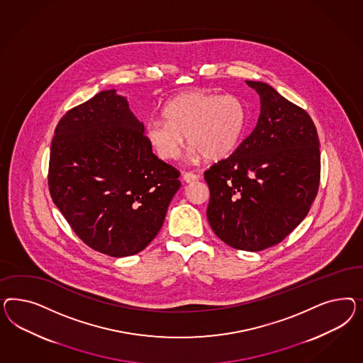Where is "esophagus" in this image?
Returning <instances> with one entry per match:
<instances>
[{
  "instance_id": "esophagus-1",
  "label": "esophagus",
  "mask_w": 363,
  "mask_h": 363,
  "mask_svg": "<svg viewBox=\"0 0 363 363\" xmlns=\"http://www.w3.org/2000/svg\"><path fill=\"white\" fill-rule=\"evenodd\" d=\"M197 178L198 176H196V174H194V173H191V172H185V173L182 174V179H184L186 184H191V182H194Z\"/></svg>"
}]
</instances>
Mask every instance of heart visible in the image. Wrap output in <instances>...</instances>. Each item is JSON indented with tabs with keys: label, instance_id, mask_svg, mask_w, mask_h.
Returning a JSON list of instances; mask_svg holds the SVG:
<instances>
[{
	"label": "heart",
	"instance_id": "heart-1",
	"mask_svg": "<svg viewBox=\"0 0 363 363\" xmlns=\"http://www.w3.org/2000/svg\"><path fill=\"white\" fill-rule=\"evenodd\" d=\"M162 117L146 123L145 135L165 161L179 155L185 135L194 157L223 160L238 147L246 128V109L240 97L206 90H191L170 99Z\"/></svg>",
	"mask_w": 363,
	"mask_h": 363
}]
</instances>
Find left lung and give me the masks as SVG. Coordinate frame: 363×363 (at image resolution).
Listing matches in <instances>:
<instances>
[{"label":"left lung","mask_w":363,"mask_h":363,"mask_svg":"<svg viewBox=\"0 0 363 363\" xmlns=\"http://www.w3.org/2000/svg\"><path fill=\"white\" fill-rule=\"evenodd\" d=\"M257 125L235 152L205 172L208 220L231 247L261 252L284 241L308 216L318 193V134L302 108L259 81Z\"/></svg>","instance_id":"1"}]
</instances>
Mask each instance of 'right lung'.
I'll list each match as a JSON object with an SVG mask.
<instances>
[{
    "mask_svg": "<svg viewBox=\"0 0 363 363\" xmlns=\"http://www.w3.org/2000/svg\"><path fill=\"white\" fill-rule=\"evenodd\" d=\"M178 177L153 154L143 122L114 89L66 111L55 128L50 196L78 238L99 253L143 252L164 223Z\"/></svg>",
    "mask_w": 363,
    "mask_h": 363,
    "instance_id": "right-lung-1",
    "label": "right lung"
}]
</instances>
